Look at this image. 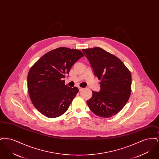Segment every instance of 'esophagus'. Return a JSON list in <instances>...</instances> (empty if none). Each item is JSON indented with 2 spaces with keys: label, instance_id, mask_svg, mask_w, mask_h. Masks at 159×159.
<instances>
[{
  "label": "esophagus",
  "instance_id": "34e87169",
  "mask_svg": "<svg viewBox=\"0 0 159 159\" xmlns=\"http://www.w3.org/2000/svg\"><path fill=\"white\" fill-rule=\"evenodd\" d=\"M79 91H83V88H81V87H79Z\"/></svg>",
  "mask_w": 159,
  "mask_h": 159
}]
</instances>
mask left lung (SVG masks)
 Wrapping results in <instances>:
<instances>
[{"instance_id": "left-lung-1", "label": "left lung", "mask_w": 159, "mask_h": 159, "mask_svg": "<svg viewBox=\"0 0 159 159\" xmlns=\"http://www.w3.org/2000/svg\"><path fill=\"white\" fill-rule=\"evenodd\" d=\"M82 51L94 75L101 81L100 91H92L87 104L99 117H111L118 113L128 101L131 93L130 72L119 58L101 48Z\"/></svg>"}]
</instances>
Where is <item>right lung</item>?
I'll list each match as a JSON object with an SVG mask.
<instances>
[{
	"instance_id": "obj_1",
	"label": "right lung",
	"mask_w": 159,
	"mask_h": 159,
	"mask_svg": "<svg viewBox=\"0 0 159 159\" xmlns=\"http://www.w3.org/2000/svg\"><path fill=\"white\" fill-rule=\"evenodd\" d=\"M83 56L79 50L61 47L45 53L31 67L27 76L28 92L40 113L55 118L66 112L79 89L65 85L62 79Z\"/></svg>"
}]
</instances>
